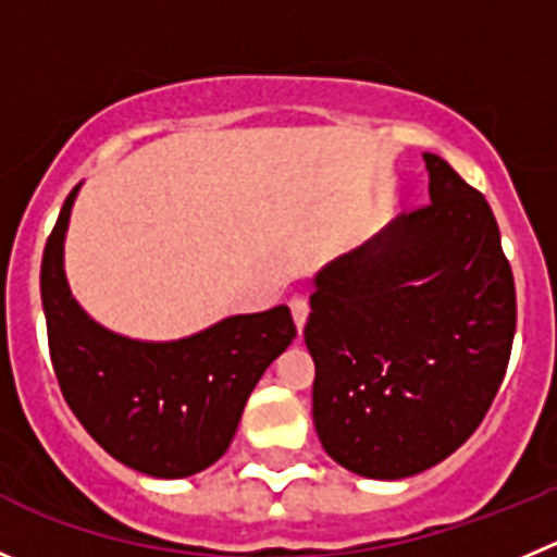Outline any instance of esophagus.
I'll return each mask as SVG.
<instances>
[{
  "instance_id": "34e87169",
  "label": "esophagus",
  "mask_w": 557,
  "mask_h": 557,
  "mask_svg": "<svg viewBox=\"0 0 557 557\" xmlns=\"http://www.w3.org/2000/svg\"><path fill=\"white\" fill-rule=\"evenodd\" d=\"M293 320H295V327H298V333H304L306 327V320H309V300L306 298H293Z\"/></svg>"
}]
</instances>
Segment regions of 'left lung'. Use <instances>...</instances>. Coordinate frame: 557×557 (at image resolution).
Returning a JSON list of instances; mask_svg holds the SVG:
<instances>
[{"label": "left lung", "mask_w": 557, "mask_h": 557, "mask_svg": "<svg viewBox=\"0 0 557 557\" xmlns=\"http://www.w3.org/2000/svg\"><path fill=\"white\" fill-rule=\"evenodd\" d=\"M429 205L314 275L311 412L333 462L396 481L451 457L490 410L517 327L484 196L423 152Z\"/></svg>", "instance_id": "1"}]
</instances>
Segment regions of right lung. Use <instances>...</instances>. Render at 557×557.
I'll return each instance as SVG.
<instances>
[{
	"instance_id": "add662e5",
	"label": "right lung",
	"mask_w": 557,
	"mask_h": 557,
	"mask_svg": "<svg viewBox=\"0 0 557 557\" xmlns=\"http://www.w3.org/2000/svg\"><path fill=\"white\" fill-rule=\"evenodd\" d=\"M84 183L65 199L40 264L49 349L65 401L106 454L152 479L219 462L264 369L293 344L287 306L232 314L190 336L145 342L100 325L65 273V235Z\"/></svg>"
}]
</instances>
